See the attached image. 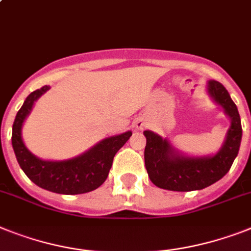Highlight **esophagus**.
Returning a JSON list of instances; mask_svg holds the SVG:
<instances>
[{
    "label": "esophagus",
    "instance_id": "obj_1",
    "mask_svg": "<svg viewBox=\"0 0 251 251\" xmlns=\"http://www.w3.org/2000/svg\"><path fill=\"white\" fill-rule=\"evenodd\" d=\"M134 127L137 128V129H144L146 127V123L142 119H137V121L134 122Z\"/></svg>",
    "mask_w": 251,
    "mask_h": 251
}]
</instances>
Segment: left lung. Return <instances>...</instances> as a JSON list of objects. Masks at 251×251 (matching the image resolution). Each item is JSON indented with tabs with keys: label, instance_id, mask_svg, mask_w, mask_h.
<instances>
[{
	"label": "left lung",
	"instance_id": "obj_1",
	"mask_svg": "<svg viewBox=\"0 0 251 251\" xmlns=\"http://www.w3.org/2000/svg\"><path fill=\"white\" fill-rule=\"evenodd\" d=\"M208 92L231 118V127L227 132L225 145L214 156L188 158L182 156L172 148L165 138L154 132L145 130V165L151 182L171 191L202 190L225 177L239 154L242 128L240 114L229 93L222 83L210 80Z\"/></svg>",
	"mask_w": 251,
	"mask_h": 251
}]
</instances>
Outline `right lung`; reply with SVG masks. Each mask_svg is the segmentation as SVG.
I'll use <instances>...</instances> for the list:
<instances>
[{"label":"right lung","mask_w":251,"mask_h":251,"mask_svg":"<svg viewBox=\"0 0 251 251\" xmlns=\"http://www.w3.org/2000/svg\"><path fill=\"white\" fill-rule=\"evenodd\" d=\"M49 86L36 90L26 97L12 124V148L16 160L24 173L37 186L64 195H78L93 191L102 185L110 171L113 159L132 132L105 138L80 156L64 161H46L36 158L22 140V126L34 101L49 90Z\"/></svg>","instance_id":"obj_1"}]
</instances>
